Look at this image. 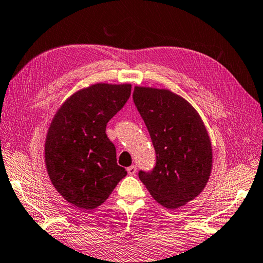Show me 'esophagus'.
Masks as SVG:
<instances>
[{
	"label": "esophagus",
	"instance_id": "1",
	"mask_svg": "<svg viewBox=\"0 0 263 263\" xmlns=\"http://www.w3.org/2000/svg\"><path fill=\"white\" fill-rule=\"evenodd\" d=\"M126 170H127V173L130 174V176H135V174L137 173V166L136 165L128 166Z\"/></svg>",
	"mask_w": 263,
	"mask_h": 263
}]
</instances>
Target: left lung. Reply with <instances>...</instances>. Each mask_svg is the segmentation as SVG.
Masks as SVG:
<instances>
[{"mask_svg": "<svg viewBox=\"0 0 263 263\" xmlns=\"http://www.w3.org/2000/svg\"><path fill=\"white\" fill-rule=\"evenodd\" d=\"M133 101L156 152V166L139 178L162 206L181 208L203 192L212 171L206 127L184 98L167 89L136 85Z\"/></svg>", "mask_w": 263, "mask_h": 263, "instance_id": "8db88e82", "label": "left lung"}]
</instances>
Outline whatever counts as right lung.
<instances>
[{
  "instance_id": "obj_1",
  "label": "right lung",
  "mask_w": 263,
  "mask_h": 263,
  "mask_svg": "<svg viewBox=\"0 0 263 263\" xmlns=\"http://www.w3.org/2000/svg\"><path fill=\"white\" fill-rule=\"evenodd\" d=\"M130 95L128 83L92 84L67 98L51 121L44 145L46 172L75 208H98L126 176L117 165L106 126Z\"/></svg>"
}]
</instances>
